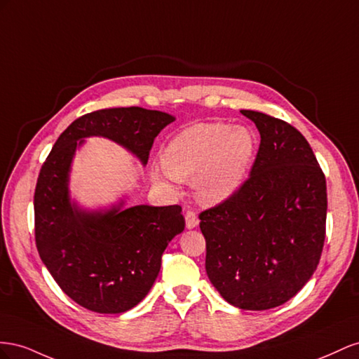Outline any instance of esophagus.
<instances>
[{
	"label": "esophagus",
	"instance_id": "1",
	"mask_svg": "<svg viewBox=\"0 0 359 359\" xmlns=\"http://www.w3.org/2000/svg\"><path fill=\"white\" fill-rule=\"evenodd\" d=\"M185 222H187V229H196L198 225V217L196 215V212L188 210L185 215Z\"/></svg>",
	"mask_w": 359,
	"mask_h": 359
}]
</instances>
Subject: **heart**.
I'll return each mask as SVG.
<instances>
[{
  "mask_svg": "<svg viewBox=\"0 0 359 359\" xmlns=\"http://www.w3.org/2000/svg\"><path fill=\"white\" fill-rule=\"evenodd\" d=\"M255 137L247 126L227 123H197L174 135L162 150L167 171L153 170V179L163 185L174 179H194L197 198L218 204L236 192L251 168Z\"/></svg>",
  "mask_w": 359,
  "mask_h": 359,
  "instance_id": "heart-1",
  "label": "heart"
}]
</instances>
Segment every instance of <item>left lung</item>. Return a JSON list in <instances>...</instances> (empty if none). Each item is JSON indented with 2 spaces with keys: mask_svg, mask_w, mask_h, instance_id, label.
<instances>
[{
  "mask_svg": "<svg viewBox=\"0 0 359 359\" xmlns=\"http://www.w3.org/2000/svg\"><path fill=\"white\" fill-rule=\"evenodd\" d=\"M260 132L250 177L230 198L200 213L206 272L242 310L275 309L298 293L319 264L326 180L313 149L287 121L242 109Z\"/></svg>",
  "mask_w": 359,
  "mask_h": 359,
  "instance_id": "left-lung-1",
  "label": "left lung"
}]
</instances>
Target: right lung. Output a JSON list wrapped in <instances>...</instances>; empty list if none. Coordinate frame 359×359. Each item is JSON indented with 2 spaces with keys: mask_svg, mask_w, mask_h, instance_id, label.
<instances>
[{
  "mask_svg": "<svg viewBox=\"0 0 359 359\" xmlns=\"http://www.w3.org/2000/svg\"><path fill=\"white\" fill-rule=\"evenodd\" d=\"M171 121L167 112L140 107L88 112L58 137L40 168L34 192L39 255L60 289L90 311L118 314L144 299L185 218L179 204L123 209L120 201L104 212L81 209L69 197L72 159L84 138L104 137L146 165L153 141Z\"/></svg>",
  "mask_w": 359,
  "mask_h": 359,
  "instance_id": "obj_1",
  "label": "right lung"
}]
</instances>
